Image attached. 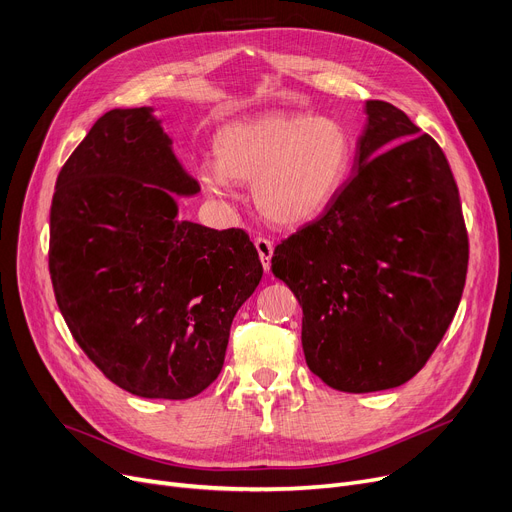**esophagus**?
Segmentation results:
<instances>
[{"label": "esophagus", "instance_id": "esophagus-1", "mask_svg": "<svg viewBox=\"0 0 512 512\" xmlns=\"http://www.w3.org/2000/svg\"><path fill=\"white\" fill-rule=\"evenodd\" d=\"M255 249H257V253H259L261 263H263V270L270 272V267H272V255H274V242H272L270 238H265V236H257V238H255Z\"/></svg>", "mask_w": 512, "mask_h": 512}]
</instances>
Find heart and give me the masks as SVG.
<instances>
[{"instance_id": "b5f03b06", "label": "heart", "mask_w": 512, "mask_h": 512, "mask_svg": "<svg viewBox=\"0 0 512 512\" xmlns=\"http://www.w3.org/2000/svg\"><path fill=\"white\" fill-rule=\"evenodd\" d=\"M218 161H203L199 182L226 197L236 182H253L259 211L278 226L315 220L340 195L353 170L355 141L340 120L309 114H267L224 126Z\"/></svg>"}]
</instances>
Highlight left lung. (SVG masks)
I'll list each match as a JSON object with an SVG mask.
<instances>
[{
    "instance_id": "1",
    "label": "left lung",
    "mask_w": 512,
    "mask_h": 512,
    "mask_svg": "<svg viewBox=\"0 0 512 512\" xmlns=\"http://www.w3.org/2000/svg\"><path fill=\"white\" fill-rule=\"evenodd\" d=\"M355 170L336 201L282 240L272 272L303 307L309 369L340 392L409 382L459 309L469 238L440 145L367 101Z\"/></svg>"
}]
</instances>
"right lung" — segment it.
I'll use <instances>...</instances> for the list:
<instances>
[{"label": "right lung", "mask_w": 512, "mask_h": 512, "mask_svg": "<svg viewBox=\"0 0 512 512\" xmlns=\"http://www.w3.org/2000/svg\"><path fill=\"white\" fill-rule=\"evenodd\" d=\"M197 195L151 107L103 114L60 170L49 213L58 307L107 380L184 400L218 378L263 265L249 234L178 218Z\"/></svg>", "instance_id": "right-lung-1"}]
</instances>
